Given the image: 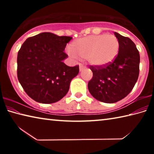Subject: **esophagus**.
I'll use <instances>...</instances> for the list:
<instances>
[{"mask_svg":"<svg viewBox=\"0 0 154 154\" xmlns=\"http://www.w3.org/2000/svg\"><path fill=\"white\" fill-rule=\"evenodd\" d=\"M85 66H83V65H82V64H80L79 65V71H82L83 69H85Z\"/></svg>","mask_w":154,"mask_h":154,"instance_id":"esophagus-1","label":"esophagus"}]
</instances>
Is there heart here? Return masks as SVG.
Returning <instances> with one entry per match:
<instances>
[{"label": "heart", "mask_w": 154, "mask_h": 154, "mask_svg": "<svg viewBox=\"0 0 154 154\" xmlns=\"http://www.w3.org/2000/svg\"><path fill=\"white\" fill-rule=\"evenodd\" d=\"M119 49L118 39L112 35H90L72 42L67 52L72 58L87 59L90 65L103 66L116 58Z\"/></svg>", "instance_id": "obj_1"}]
</instances>
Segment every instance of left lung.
Instances as JSON below:
<instances>
[{
	"mask_svg": "<svg viewBox=\"0 0 154 154\" xmlns=\"http://www.w3.org/2000/svg\"><path fill=\"white\" fill-rule=\"evenodd\" d=\"M119 49L113 62L104 66H90L93 77L88 90L100 102L114 103L124 98L133 89L139 77L140 56L133 41L114 32Z\"/></svg>",
	"mask_w": 154,
	"mask_h": 154,
	"instance_id": "8db88e82",
	"label": "left lung"
}]
</instances>
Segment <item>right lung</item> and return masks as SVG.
Returning <instances> with one entry per match:
<instances>
[{"instance_id":"right-lung-1","label":"right lung","mask_w":154,"mask_h":154,"mask_svg":"<svg viewBox=\"0 0 154 154\" xmlns=\"http://www.w3.org/2000/svg\"><path fill=\"white\" fill-rule=\"evenodd\" d=\"M71 36L42 32L28 38L18 51L17 78L26 93L36 102H58L69 92L79 66L71 67L63 60Z\"/></svg>"}]
</instances>
